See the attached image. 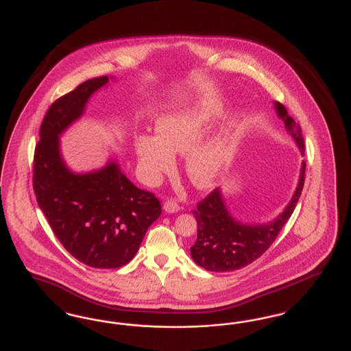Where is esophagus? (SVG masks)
<instances>
[{
    "mask_svg": "<svg viewBox=\"0 0 351 351\" xmlns=\"http://www.w3.org/2000/svg\"><path fill=\"white\" fill-rule=\"evenodd\" d=\"M163 208H165V211L166 213H178L179 210H180V206L179 204L176 202V201H172V199H169V201H166L165 202V205H163Z\"/></svg>",
    "mask_w": 351,
    "mask_h": 351,
    "instance_id": "obj_1",
    "label": "esophagus"
}]
</instances>
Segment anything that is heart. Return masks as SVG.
<instances>
[{"instance_id": "b5f03b06", "label": "heart", "mask_w": 351, "mask_h": 351, "mask_svg": "<svg viewBox=\"0 0 351 351\" xmlns=\"http://www.w3.org/2000/svg\"><path fill=\"white\" fill-rule=\"evenodd\" d=\"M223 118L217 102L206 101L186 109L160 114L156 121L157 136L138 134L134 152L145 182L157 184L175 167V156L184 154V169L197 188H208L218 180L233 153L230 131L205 138Z\"/></svg>"}]
</instances>
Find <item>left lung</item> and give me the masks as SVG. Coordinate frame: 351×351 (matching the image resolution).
<instances>
[{
  "label": "left lung",
  "mask_w": 351,
  "mask_h": 351,
  "mask_svg": "<svg viewBox=\"0 0 351 351\" xmlns=\"http://www.w3.org/2000/svg\"><path fill=\"white\" fill-rule=\"evenodd\" d=\"M276 114L285 130L304 154L301 125L288 115L287 109L275 102ZM306 162L302 160L298 185L289 204L278 218L263 224H246L234 218L226 205L221 189L217 188L201 201L193 211L197 220V240L191 247L192 259L206 271L226 272L240 269L256 261L276 240L284 224L291 217L304 184Z\"/></svg>",
  "instance_id": "left-lung-1"
}]
</instances>
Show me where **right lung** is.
I'll return each instance as SVG.
<instances>
[{
    "label": "right lung",
    "instance_id": "obj_1",
    "mask_svg": "<svg viewBox=\"0 0 351 351\" xmlns=\"http://www.w3.org/2000/svg\"><path fill=\"white\" fill-rule=\"evenodd\" d=\"M109 80L89 79L49 108L34 158L37 204L63 247L93 268L127 265L162 213L157 197L130 182L117 159L76 173L62 158L60 136L82 118L89 98Z\"/></svg>",
    "mask_w": 351,
    "mask_h": 351
}]
</instances>
